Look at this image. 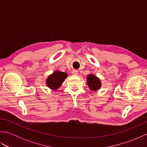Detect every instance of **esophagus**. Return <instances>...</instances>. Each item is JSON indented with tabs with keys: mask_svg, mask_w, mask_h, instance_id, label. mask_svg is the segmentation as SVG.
Wrapping results in <instances>:
<instances>
[{
	"mask_svg": "<svg viewBox=\"0 0 147 147\" xmlns=\"http://www.w3.org/2000/svg\"><path fill=\"white\" fill-rule=\"evenodd\" d=\"M78 71H77V70L74 69V70L72 71V74H73V75H77V74H78Z\"/></svg>",
	"mask_w": 147,
	"mask_h": 147,
	"instance_id": "34e87169",
	"label": "esophagus"
}]
</instances>
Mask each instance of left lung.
<instances>
[{"label": "left lung", "mask_w": 147, "mask_h": 147, "mask_svg": "<svg viewBox=\"0 0 147 147\" xmlns=\"http://www.w3.org/2000/svg\"><path fill=\"white\" fill-rule=\"evenodd\" d=\"M87 83H88L90 89L92 91L97 90L101 87L100 81L97 77L92 75V74H89L87 76Z\"/></svg>", "instance_id": "8db88e82"}]
</instances>
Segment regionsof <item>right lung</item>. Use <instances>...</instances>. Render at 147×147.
<instances>
[{
  "mask_svg": "<svg viewBox=\"0 0 147 147\" xmlns=\"http://www.w3.org/2000/svg\"><path fill=\"white\" fill-rule=\"evenodd\" d=\"M67 76V74L59 71H55L51 74L47 80V86L52 90H56L60 87L65 79Z\"/></svg>",
  "mask_w": 147,
  "mask_h": 147,
  "instance_id": "add662e5",
  "label": "right lung"
}]
</instances>
